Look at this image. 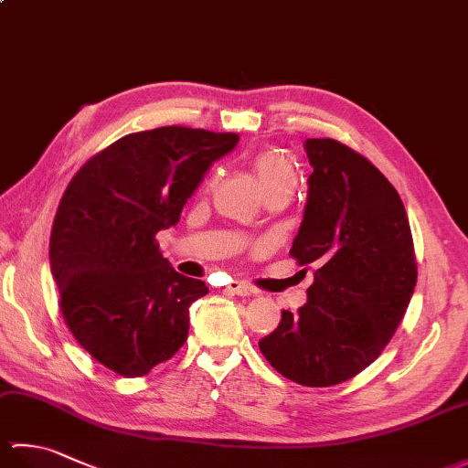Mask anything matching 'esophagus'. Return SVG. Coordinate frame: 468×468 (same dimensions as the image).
<instances>
[{
	"label": "esophagus",
	"mask_w": 468,
	"mask_h": 468,
	"mask_svg": "<svg viewBox=\"0 0 468 468\" xmlns=\"http://www.w3.org/2000/svg\"><path fill=\"white\" fill-rule=\"evenodd\" d=\"M227 292L231 295H251L253 290L250 285H245L243 282H231L227 285Z\"/></svg>",
	"instance_id": "1"
}]
</instances>
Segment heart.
<instances>
[{"label":"heart","instance_id":"obj_1","mask_svg":"<svg viewBox=\"0 0 468 468\" xmlns=\"http://www.w3.org/2000/svg\"><path fill=\"white\" fill-rule=\"evenodd\" d=\"M253 171L265 195L273 191H293L297 173L293 163L280 151H263L253 158Z\"/></svg>","mask_w":468,"mask_h":468}]
</instances>
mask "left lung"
Here are the masks:
<instances>
[{"label": "left lung", "instance_id": "left-lung-1", "mask_svg": "<svg viewBox=\"0 0 468 468\" xmlns=\"http://www.w3.org/2000/svg\"><path fill=\"white\" fill-rule=\"evenodd\" d=\"M303 221L290 255L317 270L307 303L283 310L260 350L290 380L325 388L350 380L382 354L410 303L416 255L392 183L354 148L307 138Z\"/></svg>", "mask_w": 468, "mask_h": 468}]
</instances>
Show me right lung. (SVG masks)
I'll return each instance as SVG.
<instances>
[{"label":"right lung","instance_id":"1","mask_svg":"<svg viewBox=\"0 0 468 468\" xmlns=\"http://www.w3.org/2000/svg\"><path fill=\"white\" fill-rule=\"evenodd\" d=\"M239 141L235 133L161 126L96 153L58 205L49 267L59 312L94 360L138 378L181 350L188 307L207 295L176 273L156 233L178 223L207 168Z\"/></svg>","mask_w":468,"mask_h":468}]
</instances>
